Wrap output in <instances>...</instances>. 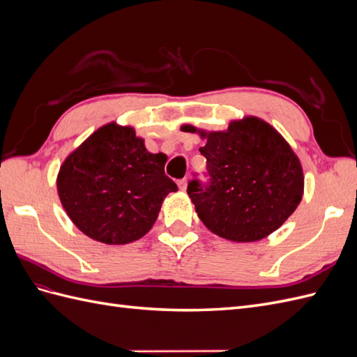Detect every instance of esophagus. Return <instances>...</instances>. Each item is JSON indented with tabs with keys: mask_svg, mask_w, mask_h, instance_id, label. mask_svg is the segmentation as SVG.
<instances>
[{
	"mask_svg": "<svg viewBox=\"0 0 357 357\" xmlns=\"http://www.w3.org/2000/svg\"><path fill=\"white\" fill-rule=\"evenodd\" d=\"M178 188H180V190H186V189H188V180H186V178L180 180V181H178Z\"/></svg>",
	"mask_w": 357,
	"mask_h": 357,
	"instance_id": "obj_1",
	"label": "esophagus"
}]
</instances>
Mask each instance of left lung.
<instances>
[{
  "instance_id": "8db88e82",
  "label": "left lung",
  "mask_w": 357,
  "mask_h": 357,
  "mask_svg": "<svg viewBox=\"0 0 357 357\" xmlns=\"http://www.w3.org/2000/svg\"><path fill=\"white\" fill-rule=\"evenodd\" d=\"M181 131L207 139L199 152L207 159L210 183L192 180L188 195L213 234L235 243L259 241L296 210L304 193L301 162L262 119L232 121L226 131L207 132L192 125Z\"/></svg>"
}]
</instances>
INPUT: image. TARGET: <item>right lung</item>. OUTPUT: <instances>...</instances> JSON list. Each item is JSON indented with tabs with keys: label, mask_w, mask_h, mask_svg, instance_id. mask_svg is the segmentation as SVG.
<instances>
[{
	"label": "right lung",
	"mask_w": 357,
	"mask_h": 357,
	"mask_svg": "<svg viewBox=\"0 0 357 357\" xmlns=\"http://www.w3.org/2000/svg\"><path fill=\"white\" fill-rule=\"evenodd\" d=\"M165 155L150 153L131 126L107 123L63 160L58 195L71 222L89 238L128 244L144 236L177 185Z\"/></svg>",
	"instance_id": "right-lung-1"
}]
</instances>
